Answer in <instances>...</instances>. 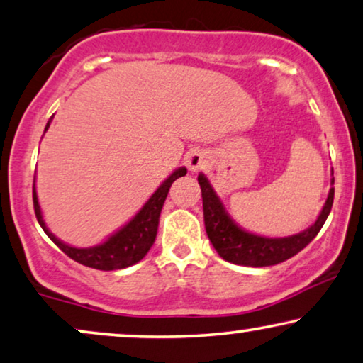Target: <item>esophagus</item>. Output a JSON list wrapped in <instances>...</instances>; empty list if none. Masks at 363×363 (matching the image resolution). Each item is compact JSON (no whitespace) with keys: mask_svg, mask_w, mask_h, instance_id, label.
Listing matches in <instances>:
<instances>
[{"mask_svg":"<svg viewBox=\"0 0 363 363\" xmlns=\"http://www.w3.org/2000/svg\"><path fill=\"white\" fill-rule=\"evenodd\" d=\"M186 164L189 167V171H192V172L202 169V167H206V164H207V155L201 150L189 151L186 156Z\"/></svg>","mask_w":363,"mask_h":363,"instance_id":"obj_1","label":"esophagus"}]
</instances>
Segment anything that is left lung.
Instances as JSON below:
<instances>
[{
	"mask_svg": "<svg viewBox=\"0 0 363 363\" xmlns=\"http://www.w3.org/2000/svg\"><path fill=\"white\" fill-rule=\"evenodd\" d=\"M197 181L202 189L203 222H206L208 240L225 262L243 264V267H272V264H278L294 257L306 245L313 242V238L319 233L324 222L328 220L334 202V187H330L328 201H325L318 220L313 225L303 232L291 235V237L269 238L250 233L238 227L228 216L220 197L217 196L211 182L202 172L199 174ZM330 184H334V179L330 181Z\"/></svg>",
	"mask_w": 363,
	"mask_h": 363,
	"instance_id": "obj_1",
	"label": "left lung"
}]
</instances>
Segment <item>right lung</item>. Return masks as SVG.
<instances>
[{"instance_id":"obj_1","label":"right lung","mask_w":363,"mask_h":363,"mask_svg":"<svg viewBox=\"0 0 363 363\" xmlns=\"http://www.w3.org/2000/svg\"><path fill=\"white\" fill-rule=\"evenodd\" d=\"M50 120L45 125V130L49 128ZM186 167H179L167 179L156 189V192L147 199V202L141 207V211L136 213L131 220L120 228L118 232L110 235L104 243L95 245L90 248H75L70 245L60 242L55 235L49 230L45 225L43 212H40L38 194H35V181L33 186V201H34V212L38 217L39 225L43 227L45 235L62 250V252L75 262L84 264V267L104 269V272H111V269L128 268L146 257L150 248L155 243L157 225H160L161 208L164 206V201L169 192L172 182L179 177L186 176Z\"/></svg>"}]
</instances>
